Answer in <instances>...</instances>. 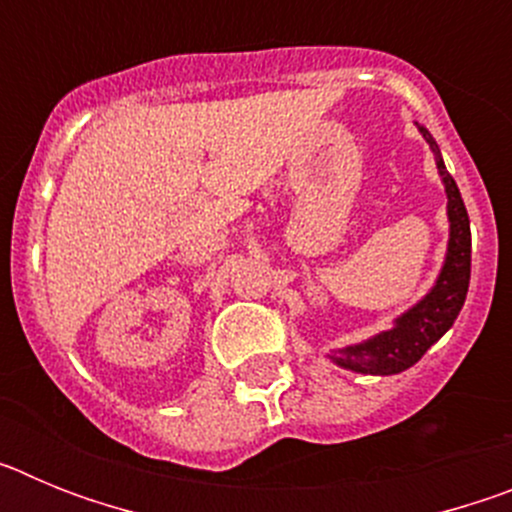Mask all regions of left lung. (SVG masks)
<instances>
[{
  "label": "left lung",
  "mask_w": 512,
  "mask_h": 512,
  "mask_svg": "<svg viewBox=\"0 0 512 512\" xmlns=\"http://www.w3.org/2000/svg\"><path fill=\"white\" fill-rule=\"evenodd\" d=\"M425 143L431 146L436 169L441 174L443 189H446V215H449V246H446V259L431 292L423 300L415 302L410 310H405L390 330H382L377 336L366 338L361 343L336 348L330 351V361L341 369H351L356 374H377V377H390L400 374L418 364L420 356L454 325L459 318L464 300H467L469 274H472V230H469V215L464 200H461L459 187L454 176L446 171L441 158V148L433 140V135L418 125Z\"/></svg>",
  "instance_id": "left-lung-1"
}]
</instances>
